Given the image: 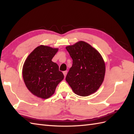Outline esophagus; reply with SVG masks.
<instances>
[{"instance_id": "obj_1", "label": "esophagus", "mask_w": 134, "mask_h": 134, "mask_svg": "<svg viewBox=\"0 0 134 134\" xmlns=\"http://www.w3.org/2000/svg\"><path fill=\"white\" fill-rule=\"evenodd\" d=\"M67 74V71H63V74L64 75V77H65V76H66Z\"/></svg>"}]
</instances>
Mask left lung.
Returning a JSON list of instances; mask_svg holds the SVG:
<instances>
[{"label": "left lung", "instance_id": "1", "mask_svg": "<svg viewBox=\"0 0 134 134\" xmlns=\"http://www.w3.org/2000/svg\"><path fill=\"white\" fill-rule=\"evenodd\" d=\"M65 48L72 59V65L65 80L76 94L82 97L92 94L104 79L105 64L101 55L83 41Z\"/></svg>", "mask_w": 134, "mask_h": 134}]
</instances>
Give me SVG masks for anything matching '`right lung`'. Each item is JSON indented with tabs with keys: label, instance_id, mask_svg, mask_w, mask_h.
<instances>
[{
	"label": "right lung",
	"instance_id": "right-lung-1",
	"mask_svg": "<svg viewBox=\"0 0 134 134\" xmlns=\"http://www.w3.org/2000/svg\"><path fill=\"white\" fill-rule=\"evenodd\" d=\"M58 50V48L41 45L29 54L24 62L22 76L25 85L37 97L49 98L64 78L58 65L52 61Z\"/></svg>",
	"mask_w": 134,
	"mask_h": 134
}]
</instances>
